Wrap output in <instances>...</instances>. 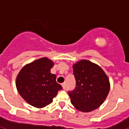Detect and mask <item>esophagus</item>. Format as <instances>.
Masks as SVG:
<instances>
[{
  "mask_svg": "<svg viewBox=\"0 0 129 129\" xmlns=\"http://www.w3.org/2000/svg\"><path fill=\"white\" fill-rule=\"evenodd\" d=\"M61 86H62V88L63 90H66V83H63L62 84H61Z\"/></svg>",
  "mask_w": 129,
  "mask_h": 129,
  "instance_id": "1",
  "label": "esophagus"
}]
</instances>
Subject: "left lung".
Returning a JSON list of instances; mask_svg holds the SVG:
<instances>
[{"label": "left lung", "mask_w": 129, "mask_h": 129, "mask_svg": "<svg viewBox=\"0 0 129 129\" xmlns=\"http://www.w3.org/2000/svg\"><path fill=\"white\" fill-rule=\"evenodd\" d=\"M76 86L69 91L71 102L80 111L88 112L104 102L110 90V82L102 69L83 59L73 66Z\"/></svg>", "instance_id": "1"}]
</instances>
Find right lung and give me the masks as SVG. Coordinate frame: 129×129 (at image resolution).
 Listing matches in <instances>:
<instances>
[{"mask_svg":"<svg viewBox=\"0 0 129 129\" xmlns=\"http://www.w3.org/2000/svg\"><path fill=\"white\" fill-rule=\"evenodd\" d=\"M53 62L47 57L40 58L21 69L17 77L16 86L24 100L36 108L51 104L62 87L56 82V76L51 74Z\"/></svg>","mask_w":129,"mask_h":129,"instance_id":"right-lung-1","label":"right lung"}]
</instances>
